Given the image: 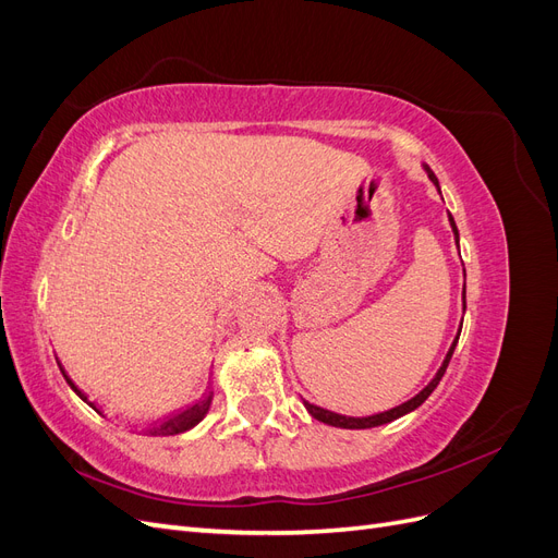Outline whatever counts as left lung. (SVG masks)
<instances>
[{"label": "left lung", "instance_id": "8db88e82", "mask_svg": "<svg viewBox=\"0 0 558 558\" xmlns=\"http://www.w3.org/2000/svg\"><path fill=\"white\" fill-rule=\"evenodd\" d=\"M426 172H428V177H430V181L437 185V191H440V183H437V177L428 170L426 167ZM449 221H451V228H453V234H456V240H459V230H456V223H453V218L449 216ZM461 335V332H459ZM456 342H459V337H456L453 340V344H451V349H449V353H447V359H445V363H442V367L437 369V375H435V379L424 388V391L421 393H416L412 400H408V402H402V404H398V408H393V410H388V412H381V414H373V416H363V418H356V416H342V414H335V412H328V410H324V408H316V404H312V402H305V408H307V412L314 416V418H318V421H324V424H330V426H337V428H375V426H381V424H388V421H393V418H398V416H402V414H408V412H412V410H416L421 402H424L433 391H435V386L440 384V379L445 377V373H447V365H449V361H451V353H453V349H456Z\"/></svg>", "mask_w": 558, "mask_h": 558}]
</instances>
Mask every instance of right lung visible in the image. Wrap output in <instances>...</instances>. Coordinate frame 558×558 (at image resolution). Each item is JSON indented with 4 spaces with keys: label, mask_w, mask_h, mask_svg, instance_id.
<instances>
[{
    "label": "right lung",
    "mask_w": 558,
    "mask_h": 558,
    "mask_svg": "<svg viewBox=\"0 0 558 558\" xmlns=\"http://www.w3.org/2000/svg\"><path fill=\"white\" fill-rule=\"evenodd\" d=\"M60 369H62V365H60ZM62 375H64V379H66V384H70L74 391H76V396L81 398V400H86L93 410H97V404L95 402H90L88 400V396L81 391V388L66 377V373L62 369ZM211 398H214V393L209 391L205 398L202 400H197L195 404H191V408H185V410H179V412H174V414H170V416H165L162 421H158V424L148 430V435H177V433H183V430H189V428H193L195 424H199L202 418H205V414L209 412V404H211ZM99 412V410H97Z\"/></svg>",
    "instance_id": "obj_1"
}]
</instances>
